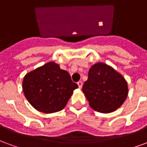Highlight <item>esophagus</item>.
I'll list each match as a JSON object with an SVG mask.
<instances>
[{
  "label": "esophagus",
  "instance_id": "34e87169",
  "mask_svg": "<svg viewBox=\"0 0 147 147\" xmlns=\"http://www.w3.org/2000/svg\"><path fill=\"white\" fill-rule=\"evenodd\" d=\"M77 84H78V86H79V88H82V86H83V83H82V81H79L78 83H77Z\"/></svg>",
  "mask_w": 147,
  "mask_h": 147
}]
</instances>
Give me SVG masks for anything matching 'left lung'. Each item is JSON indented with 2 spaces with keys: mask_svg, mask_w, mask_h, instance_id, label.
I'll return each mask as SVG.
<instances>
[{
  "mask_svg": "<svg viewBox=\"0 0 147 147\" xmlns=\"http://www.w3.org/2000/svg\"><path fill=\"white\" fill-rule=\"evenodd\" d=\"M83 92L93 109L109 113L122 105L127 97L128 87L122 75L108 64L99 62L90 68Z\"/></svg>",
  "mask_w": 147,
  "mask_h": 147,
  "instance_id": "left-lung-1",
  "label": "left lung"
}]
</instances>
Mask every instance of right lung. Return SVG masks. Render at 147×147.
<instances>
[{
  "label": "right lung",
  "instance_id": "right-lung-1",
  "mask_svg": "<svg viewBox=\"0 0 147 147\" xmlns=\"http://www.w3.org/2000/svg\"><path fill=\"white\" fill-rule=\"evenodd\" d=\"M78 85L59 64L48 62L27 73L23 81L24 95L34 108L44 113L62 110Z\"/></svg>",
  "mask_w": 147,
  "mask_h": 147
}]
</instances>
